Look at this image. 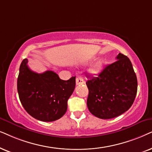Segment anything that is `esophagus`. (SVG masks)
<instances>
[{
    "label": "esophagus",
    "instance_id": "1",
    "mask_svg": "<svg viewBox=\"0 0 152 152\" xmlns=\"http://www.w3.org/2000/svg\"><path fill=\"white\" fill-rule=\"evenodd\" d=\"M76 83L77 86H79V85H82L84 83V80L81 77H77L76 79Z\"/></svg>",
    "mask_w": 152,
    "mask_h": 152
}]
</instances>
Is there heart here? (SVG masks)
I'll use <instances>...</instances> for the list:
<instances>
[{"mask_svg":"<svg viewBox=\"0 0 152 152\" xmlns=\"http://www.w3.org/2000/svg\"><path fill=\"white\" fill-rule=\"evenodd\" d=\"M104 62L102 61V60H100V61H98L97 62H96V63H95L94 65L90 69L89 72H90V74H98V73L102 69L103 67H104Z\"/></svg>","mask_w":152,"mask_h":152,"instance_id":"1","label":"heart"}]
</instances>
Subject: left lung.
<instances>
[{
  "label": "left lung",
  "mask_w": 152,
  "mask_h": 152,
  "mask_svg": "<svg viewBox=\"0 0 152 152\" xmlns=\"http://www.w3.org/2000/svg\"><path fill=\"white\" fill-rule=\"evenodd\" d=\"M116 59L86 82L89 110L104 120L114 118L128 110L137 94V77L130 60L122 53Z\"/></svg>",
  "instance_id": "left-lung-1"
}]
</instances>
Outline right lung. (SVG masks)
Segmentation results:
<instances>
[{"instance_id":"right-lung-1","label":"right lung","mask_w":152,"mask_h":152,"mask_svg":"<svg viewBox=\"0 0 152 152\" xmlns=\"http://www.w3.org/2000/svg\"><path fill=\"white\" fill-rule=\"evenodd\" d=\"M22 61L17 79V90L22 106L38 120L53 122L61 117L67 109V101L76 86V76L61 80L53 71L38 74Z\"/></svg>"}]
</instances>
